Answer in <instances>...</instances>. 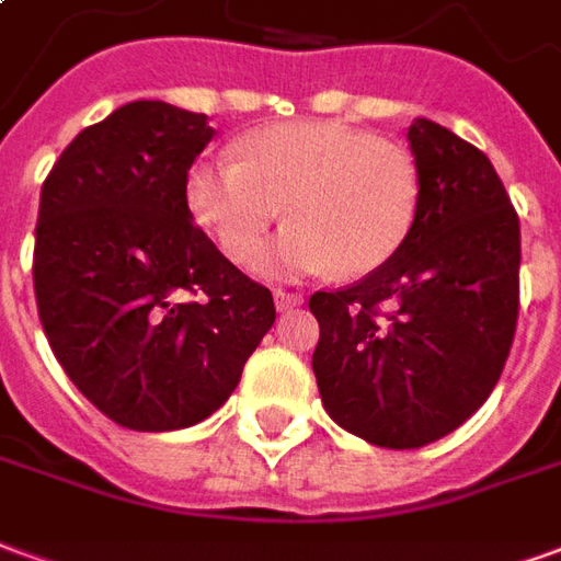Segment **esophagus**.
Instances as JSON below:
<instances>
[{
	"instance_id": "esophagus-1",
	"label": "esophagus",
	"mask_w": 561,
	"mask_h": 561,
	"mask_svg": "<svg viewBox=\"0 0 561 561\" xmlns=\"http://www.w3.org/2000/svg\"><path fill=\"white\" fill-rule=\"evenodd\" d=\"M273 300H276V309H291V306H300L304 304V297L300 294H291V291H276L273 294Z\"/></svg>"
}]
</instances>
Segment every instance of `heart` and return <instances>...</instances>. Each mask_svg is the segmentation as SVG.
<instances>
[{"mask_svg":"<svg viewBox=\"0 0 561 561\" xmlns=\"http://www.w3.org/2000/svg\"><path fill=\"white\" fill-rule=\"evenodd\" d=\"M237 161L201 159L185 173V207L225 255L252 264L273 221H291L264 257L273 276L324 270L366 276L412 231L421 197L414 156L340 123H279L245 131Z\"/></svg>","mask_w":561,"mask_h":561,"instance_id":"1","label":"heart"}]
</instances>
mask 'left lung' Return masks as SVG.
I'll use <instances>...</instances> for the list:
<instances>
[{"mask_svg":"<svg viewBox=\"0 0 561 561\" xmlns=\"http://www.w3.org/2000/svg\"><path fill=\"white\" fill-rule=\"evenodd\" d=\"M417 216L385 267L316 291L321 402L369 445L412 450L493 393L519 312V219L483 156L430 119L409 128Z\"/></svg>","mask_w":561,"mask_h":561,"instance_id":"1","label":"left lung"}]
</instances>
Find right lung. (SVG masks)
I'll return each mask as SVG.
<instances>
[{"label":"right lung","mask_w":561,"mask_h":561,"mask_svg":"<svg viewBox=\"0 0 561 561\" xmlns=\"http://www.w3.org/2000/svg\"><path fill=\"white\" fill-rule=\"evenodd\" d=\"M207 116L131 102L83 128L42 185L35 300L56 360L138 433L204 421L276 321L273 294L192 221L185 173Z\"/></svg>","instance_id":"add662e5"}]
</instances>
